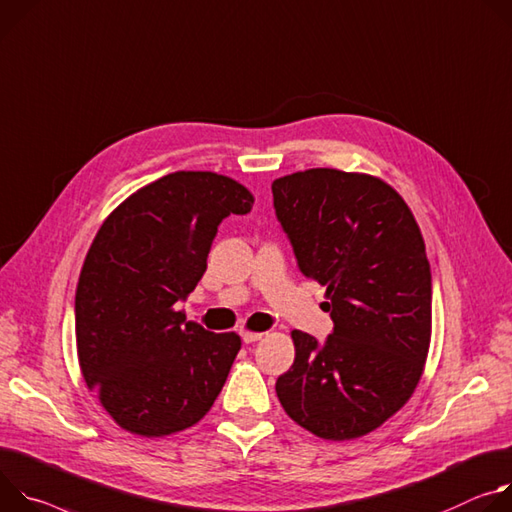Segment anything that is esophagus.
I'll return each instance as SVG.
<instances>
[{"mask_svg": "<svg viewBox=\"0 0 512 512\" xmlns=\"http://www.w3.org/2000/svg\"><path fill=\"white\" fill-rule=\"evenodd\" d=\"M264 333L262 331H252V329H242V339L246 344H252V342H258V339H262Z\"/></svg>", "mask_w": 512, "mask_h": 512, "instance_id": "obj_1", "label": "esophagus"}]
</instances>
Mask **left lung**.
I'll return each mask as SVG.
<instances>
[{
  "mask_svg": "<svg viewBox=\"0 0 512 512\" xmlns=\"http://www.w3.org/2000/svg\"><path fill=\"white\" fill-rule=\"evenodd\" d=\"M299 268L325 287V344L291 331L287 415L327 441L372 433L411 399L431 344V270L413 211L366 173L309 168L272 183Z\"/></svg>",
  "mask_w": 512,
  "mask_h": 512,
  "instance_id": "obj_1",
  "label": "left lung"
}]
</instances>
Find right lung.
I'll return each mask as SVG.
<instances>
[{
	"label": "right lung",
	"instance_id": "add662e5",
	"mask_svg": "<svg viewBox=\"0 0 512 512\" xmlns=\"http://www.w3.org/2000/svg\"><path fill=\"white\" fill-rule=\"evenodd\" d=\"M254 195L211 170L170 173L124 199L101 223L75 295L81 374L124 431L166 437L213 407L242 348L175 305L207 270L217 225Z\"/></svg>",
	"mask_w": 512,
	"mask_h": 512
}]
</instances>
